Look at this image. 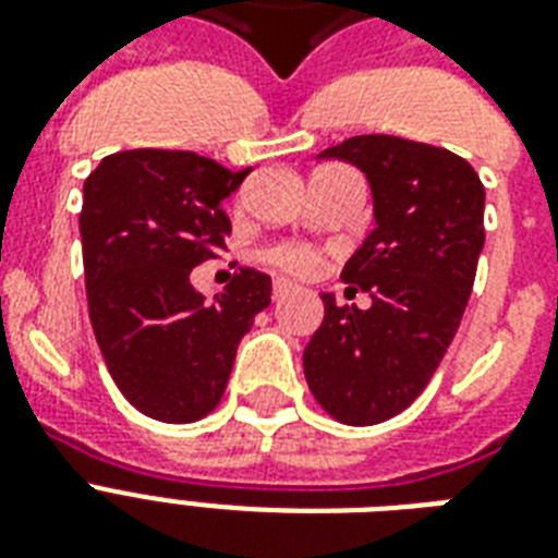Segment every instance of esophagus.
Masks as SVG:
<instances>
[{"label":"esophagus","instance_id":"34e87169","mask_svg":"<svg viewBox=\"0 0 558 558\" xmlns=\"http://www.w3.org/2000/svg\"><path fill=\"white\" fill-rule=\"evenodd\" d=\"M292 292V283H289L287 278H275V283H271V295H275V301H280L283 295H289Z\"/></svg>","mask_w":558,"mask_h":558}]
</instances>
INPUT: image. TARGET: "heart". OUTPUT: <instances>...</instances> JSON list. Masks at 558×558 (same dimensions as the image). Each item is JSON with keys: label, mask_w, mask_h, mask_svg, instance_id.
<instances>
[{"label": "heart", "mask_w": 558, "mask_h": 558, "mask_svg": "<svg viewBox=\"0 0 558 558\" xmlns=\"http://www.w3.org/2000/svg\"><path fill=\"white\" fill-rule=\"evenodd\" d=\"M266 260H269L271 266H278V269L292 271V275H304V271L313 269L315 257L310 248H304V245H278V248H271V252L266 254Z\"/></svg>", "instance_id": "1"}]
</instances>
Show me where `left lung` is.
I'll return each mask as SVG.
<instances>
[{
	"mask_svg": "<svg viewBox=\"0 0 558 558\" xmlns=\"http://www.w3.org/2000/svg\"><path fill=\"white\" fill-rule=\"evenodd\" d=\"M318 159L365 173L376 228L341 271L371 306L322 292L304 376L327 414L376 425L423 393L458 332L484 252L486 193L466 159L397 135H356Z\"/></svg>",
	"mask_w": 558,
	"mask_h": 558,
	"instance_id": "8db88e82",
	"label": "left lung"
}]
</instances>
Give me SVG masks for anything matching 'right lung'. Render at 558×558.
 Returning a JSON list of instances; mask_svg holds the SVG:
<instances>
[{
  "label": "right lung",
  "instance_id": "1",
  "mask_svg": "<svg viewBox=\"0 0 558 558\" xmlns=\"http://www.w3.org/2000/svg\"><path fill=\"white\" fill-rule=\"evenodd\" d=\"M248 173L185 150H126L83 185L92 330L121 393L161 423L217 408L236 344L271 304L263 271L240 269L214 301L191 283L193 266L226 248L222 202Z\"/></svg>",
  "mask_w": 558,
  "mask_h": 558
}]
</instances>
